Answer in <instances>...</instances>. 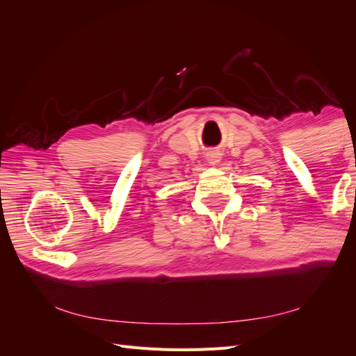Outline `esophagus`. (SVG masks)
<instances>
[{"label": "esophagus", "instance_id": "obj_1", "mask_svg": "<svg viewBox=\"0 0 356 356\" xmlns=\"http://www.w3.org/2000/svg\"><path fill=\"white\" fill-rule=\"evenodd\" d=\"M207 160L211 165H218L221 161V153L220 152H209L207 154Z\"/></svg>", "mask_w": 356, "mask_h": 356}]
</instances>
